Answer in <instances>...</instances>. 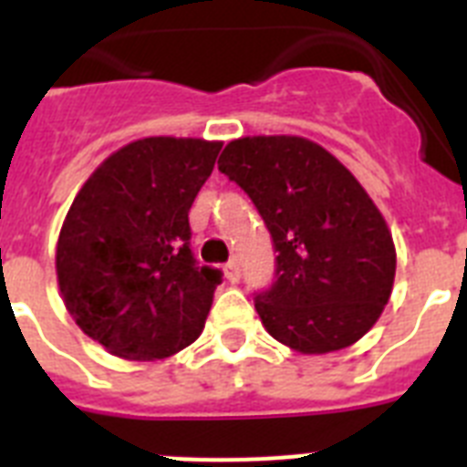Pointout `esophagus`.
Listing matches in <instances>:
<instances>
[{"label":"esophagus","instance_id":"1","mask_svg":"<svg viewBox=\"0 0 467 467\" xmlns=\"http://www.w3.org/2000/svg\"><path fill=\"white\" fill-rule=\"evenodd\" d=\"M224 274H226V278H229L231 283H236L238 278H241V269H238V262L231 260L229 265L224 266Z\"/></svg>","mask_w":467,"mask_h":467}]
</instances>
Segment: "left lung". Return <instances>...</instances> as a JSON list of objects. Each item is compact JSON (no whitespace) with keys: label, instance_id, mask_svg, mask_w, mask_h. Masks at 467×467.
<instances>
[{"label":"left lung","instance_id":"8db88e82","mask_svg":"<svg viewBox=\"0 0 467 467\" xmlns=\"http://www.w3.org/2000/svg\"><path fill=\"white\" fill-rule=\"evenodd\" d=\"M217 165L250 195L278 253L276 281L254 297L266 333L300 354L361 340L392 295L397 250L357 177L288 134L234 139Z\"/></svg>","mask_w":467,"mask_h":467}]
</instances>
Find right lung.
<instances>
[{
  "label": "right lung",
  "instance_id": "1",
  "mask_svg": "<svg viewBox=\"0 0 467 467\" xmlns=\"http://www.w3.org/2000/svg\"><path fill=\"white\" fill-rule=\"evenodd\" d=\"M219 150L205 139H137L75 195L56 278L75 324L115 357H172L205 328L222 272L195 265L189 210Z\"/></svg>",
  "mask_w": 467,
  "mask_h": 467
}]
</instances>
